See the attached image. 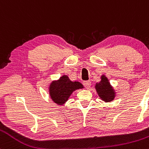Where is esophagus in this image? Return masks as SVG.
Here are the masks:
<instances>
[{
	"mask_svg": "<svg viewBox=\"0 0 149 149\" xmlns=\"http://www.w3.org/2000/svg\"><path fill=\"white\" fill-rule=\"evenodd\" d=\"M83 84L85 87V88L89 89L90 88V86H91V82H90V80H88V81H84L83 83Z\"/></svg>",
	"mask_w": 149,
	"mask_h": 149,
	"instance_id": "1",
	"label": "esophagus"
}]
</instances>
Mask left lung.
Wrapping results in <instances>:
<instances>
[{
	"label": "left lung",
	"instance_id": "left-lung-1",
	"mask_svg": "<svg viewBox=\"0 0 149 149\" xmlns=\"http://www.w3.org/2000/svg\"><path fill=\"white\" fill-rule=\"evenodd\" d=\"M95 89L99 96L104 102H111L115 98V91L109 82L108 78L104 75L101 76L100 83H96Z\"/></svg>",
	"mask_w": 149,
	"mask_h": 149
}]
</instances>
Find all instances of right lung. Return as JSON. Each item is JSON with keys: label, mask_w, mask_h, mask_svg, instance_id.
<instances>
[{"label": "right lung", "mask_w": 149, "mask_h": 149, "mask_svg": "<svg viewBox=\"0 0 149 149\" xmlns=\"http://www.w3.org/2000/svg\"><path fill=\"white\" fill-rule=\"evenodd\" d=\"M83 88L79 82L71 81L67 76H63L57 81H53L49 85V96L53 102L58 105H63L73 91Z\"/></svg>", "instance_id": "1"}]
</instances>
